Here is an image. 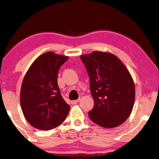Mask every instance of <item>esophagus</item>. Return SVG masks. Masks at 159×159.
Returning a JSON list of instances; mask_svg holds the SVG:
<instances>
[{
	"label": "esophagus",
	"instance_id": "esophagus-1",
	"mask_svg": "<svg viewBox=\"0 0 159 159\" xmlns=\"http://www.w3.org/2000/svg\"><path fill=\"white\" fill-rule=\"evenodd\" d=\"M78 102H79V100H73L71 102V104L72 105H76V104L78 103Z\"/></svg>",
	"mask_w": 159,
	"mask_h": 159
}]
</instances>
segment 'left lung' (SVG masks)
Listing matches in <instances>:
<instances>
[{
  "instance_id": "8db88e82",
  "label": "left lung",
  "mask_w": 159,
  "mask_h": 159,
  "mask_svg": "<svg viewBox=\"0 0 159 159\" xmlns=\"http://www.w3.org/2000/svg\"><path fill=\"white\" fill-rule=\"evenodd\" d=\"M89 76L95 105L89 112L92 121L105 128L120 125L130 115L135 101L132 76L118 57L95 52L80 56Z\"/></svg>"
}]
</instances>
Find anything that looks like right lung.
<instances>
[{
    "label": "right lung",
    "mask_w": 159,
    "mask_h": 159,
    "mask_svg": "<svg viewBox=\"0 0 159 159\" xmlns=\"http://www.w3.org/2000/svg\"><path fill=\"white\" fill-rule=\"evenodd\" d=\"M68 57L53 52L42 54L27 71L20 91V105L33 127L48 130L62 124L69 113L57 85V74Z\"/></svg>",
    "instance_id": "1"
}]
</instances>
